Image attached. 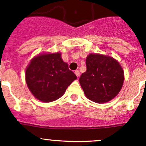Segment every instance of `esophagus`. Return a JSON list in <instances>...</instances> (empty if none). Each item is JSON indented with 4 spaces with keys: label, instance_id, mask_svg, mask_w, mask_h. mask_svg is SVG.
I'll return each instance as SVG.
<instances>
[{
    "label": "esophagus",
    "instance_id": "1",
    "mask_svg": "<svg viewBox=\"0 0 146 146\" xmlns=\"http://www.w3.org/2000/svg\"><path fill=\"white\" fill-rule=\"evenodd\" d=\"M74 73H75L76 76H77V77H80V72H79V71H78V70H76L75 72H74Z\"/></svg>",
    "mask_w": 146,
    "mask_h": 146
}]
</instances>
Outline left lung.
Returning a JSON list of instances; mask_svg holds the SVG:
<instances>
[{"label": "left lung", "instance_id": "obj_1", "mask_svg": "<svg viewBox=\"0 0 146 146\" xmlns=\"http://www.w3.org/2000/svg\"><path fill=\"white\" fill-rule=\"evenodd\" d=\"M86 72L80 83L88 99L105 103L116 96L123 86V69L118 62L109 56L90 54L86 58Z\"/></svg>", "mask_w": 146, "mask_h": 146}]
</instances>
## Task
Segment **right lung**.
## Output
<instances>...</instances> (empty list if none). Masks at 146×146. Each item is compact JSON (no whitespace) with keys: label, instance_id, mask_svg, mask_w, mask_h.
<instances>
[{"label":"right lung","instance_id":"right-lung-1","mask_svg":"<svg viewBox=\"0 0 146 146\" xmlns=\"http://www.w3.org/2000/svg\"><path fill=\"white\" fill-rule=\"evenodd\" d=\"M25 79L35 97L50 102L61 97L77 76L63 61L60 53L57 52L34 58L27 68Z\"/></svg>","mask_w":146,"mask_h":146}]
</instances>
